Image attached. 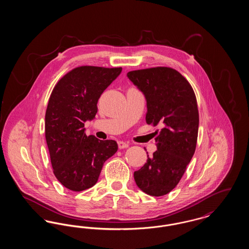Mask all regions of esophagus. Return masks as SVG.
I'll list each match as a JSON object with an SVG mask.
<instances>
[{"instance_id":"1","label":"esophagus","mask_w":249,"mask_h":249,"mask_svg":"<svg viewBox=\"0 0 249 249\" xmlns=\"http://www.w3.org/2000/svg\"><path fill=\"white\" fill-rule=\"evenodd\" d=\"M118 144H119V149H123V148H127L128 146H129V143L126 142H123V141H119L118 142Z\"/></svg>"}]
</instances>
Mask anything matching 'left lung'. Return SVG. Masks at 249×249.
Masks as SVG:
<instances>
[{
    "instance_id": "left-lung-1",
    "label": "left lung",
    "mask_w": 249,
    "mask_h": 249,
    "mask_svg": "<svg viewBox=\"0 0 249 249\" xmlns=\"http://www.w3.org/2000/svg\"><path fill=\"white\" fill-rule=\"evenodd\" d=\"M128 78L146 101L147 124L162 129L155 139L157 150L134 172L136 185L151 196H163L176 188L196 148L199 112L187 79L168 67L129 71Z\"/></svg>"
}]
</instances>
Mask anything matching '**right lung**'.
I'll use <instances>...</instances> for the list:
<instances>
[{"label": "right lung", "mask_w": 249, "mask_h": 249, "mask_svg": "<svg viewBox=\"0 0 249 249\" xmlns=\"http://www.w3.org/2000/svg\"><path fill=\"white\" fill-rule=\"evenodd\" d=\"M122 68L81 66L55 86L46 112V140L55 177L68 190L93 187L105 161L118 150L114 140L87 136L85 122L95 119L102 93Z\"/></svg>", "instance_id": "right-lung-1"}]
</instances>
